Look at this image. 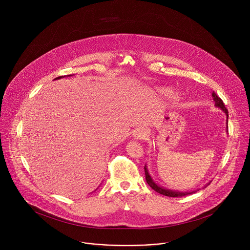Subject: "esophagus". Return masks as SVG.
I'll return each mask as SVG.
<instances>
[{
    "label": "esophagus",
    "mask_w": 250,
    "mask_h": 250,
    "mask_svg": "<svg viewBox=\"0 0 250 250\" xmlns=\"http://www.w3.org/2000/svg\"><path fill=\"white\" fill-rule=\"evenodd\" d=\"M148 129L145 126H140L133 131V137L135 139H145L148 135Z\"/></svg>",
    "instance_id": "34e87169"
}]
</instances>
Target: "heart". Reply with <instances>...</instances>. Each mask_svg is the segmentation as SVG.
I'll use <instances>...</instances> for the list:
<instances>
[{"label": "heart", "instance_id": "heart-1", "mask_svg": "<svg viewBox=\"0 0 250 250\" xmlns=\"http://www.w3.org/2000/svg\"><path fill=\"white\" fill-rule=\"evenodd\" d=\"M162 93L166 96H171V91L170 90H167V89H163L162 90Z\"/></svg>", "mask_w": 250, "mask_h": 250}]
</instances>
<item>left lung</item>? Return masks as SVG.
I'll use <instances>...</instances> for the list:
<instances>
[{"instance_id":"left-lung-1","label":"left lung","mask_w":250,"mask_h":250,"mask_svg":"<svg viewBox=\"0 0 250 250\" xmlns=\"http://www.w3.org/2000/svg\"><path fill=\"white\" fill-rule=\"evenodd\" d=\"M211 96H212V98H213V101H215L216 106H218V108L222 109V110L226 113L227 118H228V119H227V123H228V120H229V113H228L227 108L225 106V104H224L223 100H222L220 97H218V95H217L215 92H212ZM145 172H146V179L147 184H148L154 191H156L157 193H159V194H161V195H164V196H167V197H173V198H175V197H183V196H187V195H189V194L195 193V192H178V191H172V190H168V189H165V188H163V187H160L159 185H157V184L152 180V178H151V176L149 175L148 170H147V168H146V165L145 166Z\"/></svg>"}]
</instances>
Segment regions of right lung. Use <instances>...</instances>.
I'll return each mask as SVG.
<instances>
[{
  "instance_id": "right-lung-1",
  "label": "right lung",
  "mask_w": 250,
  "mask_h": 250,
  "mask_svg": "<svg viewBox=\"0 0 250 250\" xmlns=\"http://www.w3.org/2000/svg\"><path fill=\"white\" fill-rule=\"evenodd\" d=\"M70 76H72V75H67V77H70ZM62 77H65V76H60V77H57V78H55V79H61Z\"/></svg>"
}]
</instances>
